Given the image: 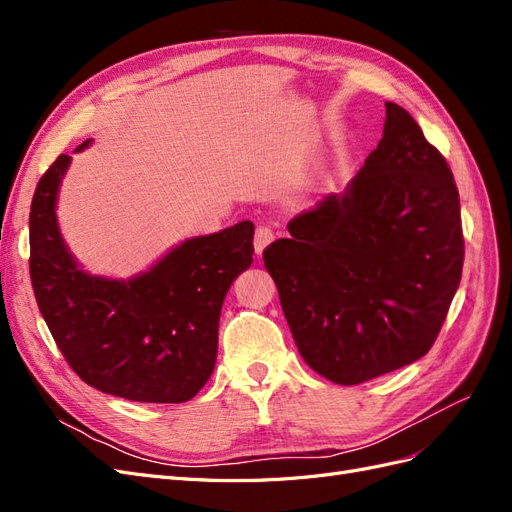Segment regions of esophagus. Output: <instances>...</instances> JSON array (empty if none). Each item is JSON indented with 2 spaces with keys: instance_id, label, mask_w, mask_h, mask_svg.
Returning a JSON list of instances; mask_svg holds the SVG:
<instances>
[{
  "instance_id": "obj_1",
  "label": "esophagus",
  "mask_w": 512,
  "mask_h": 512,
  "mask_svg": "<svg viewBox=\"0 0 512 512\" xmlns=\"http://www.w3.org/2000/svg\"><path fill=\"white\" fill-rule=\"evenodd\" d=\"M273 239H275V235H273V230L269 226H258L256 228V235H254V250H256V254H262V250H265V247Z\"/></svg>"
}]
</instances>
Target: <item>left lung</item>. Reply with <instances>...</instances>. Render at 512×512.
I'll use <instances>...</instances> for the list:
<instances>
[{
	"mask_svg": "<svg viewBox=\"0 0 512 512\" xmlns=\"http://www.w3.org/2000/svg\"><path fill=\"white\" fill-rule=\"evenodd\" d=\"M288 230L262 258L309 367L350 386L429 352L466 250L451 166L408 111L386 102L384 136L348 190Z\"/></svg>",
	"mask_w": 512,
	"mask_h": 512,
	"instance_id": "1",
	"label": "left lung"
}]
</instances>
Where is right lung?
Returning <instances> with one entry per match:
<instances>
[{
    "label": "right lung",
    "mask_w": 512,
    "mask_h": 512,
    "mask_svg": "<svg viewBox=\"0 0 512 512\" xmlns=\"http://www.w3.org/2000/svg\"><path fill=\"white\" fill-rule=\"evenodd\" d=\"M68 164L61 153L46 168L29 211V275L57 348L102 393L145 404L192 399L213 374L226 292L252 265L254 224L185 241L130 282L91 277L76 267L55 220Z\"/></svg>",
    "instance_id": "right-lung-1"
}]
</instances>
